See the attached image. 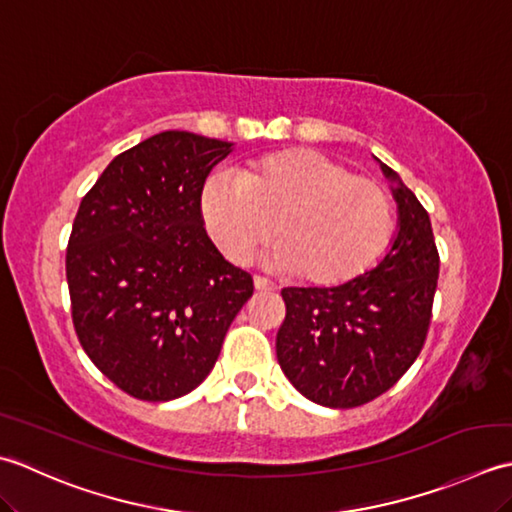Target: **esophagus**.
Returning <instances> with one entry per match:
<instances>
[{
    "instance_id": "obj_1",
    "label": "esophagus",
    "mask_w": 512,
    "mask_h": 512,
    "mask_svg": "<svg viewBox=\"0 0 512 512\" xmlns=\"http://www.w3.org/2000/svg\"><path fill=\"white\" fill-rule=\"evenodd\" d=\"M254 287H256V291H274L276 289V285L263 276H254Z\"/></svg>"
}]
</instances>
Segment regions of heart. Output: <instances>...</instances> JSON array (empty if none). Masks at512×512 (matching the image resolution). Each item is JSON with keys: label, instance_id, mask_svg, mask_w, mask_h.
<instances>
[{"label": "heart", "instance_id": "obj_1", "mask_svg": "<svg viewBox=\"0 0 512 512\" xmlns=\"http://www.w3.org/2000/svg\"><path fill=\"white\" fill-rule=\"evenodd\" d=\"M201 218L223 256L252 260L274 229L276 265L314 287L358 278L393 234L389 192L316 150L263 156L238 174H214L201 192Z\"/></svg>", "mask_w": 512, "mask_h": 512}]
</instances>
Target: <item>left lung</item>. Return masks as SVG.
I'll return each mask as SVG.
<instances>
[{"instance_id": "left-lung-1", "label": "left lung", "mask_w": 512, "mask_h": 512, "mask_svg": "<svg viewBox=\"0 0 512 512\" xmlns=\"http://www.w3.org/2000/svg\"><path fill=\"white\" fill-rule=\"evenodd\" d=\"M398 234L367 274L338 287H285L276 356L307 400L353 409L389 391L420 356L440 276L431 218L389 165Z\"/></svg>"}]
</instances>
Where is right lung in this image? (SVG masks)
<instances>
[{"instance_id": "obj_1", "label": "right lung", "mask_w": 512, "mask_h": 512, "mask_svg": "<svg viewBox=\"0 0 512 512\" xmlns=\"http://www.w3.org/2000/svg\"><path fill=\"white\" fill-rule=\"evenodd\" d=\"M229 141L168 130L114 156L83 196L66 252L72 322L95 367L137 400L201 384L254 294L201 218L207 174Z\"/></svg>"}]
</instances>
